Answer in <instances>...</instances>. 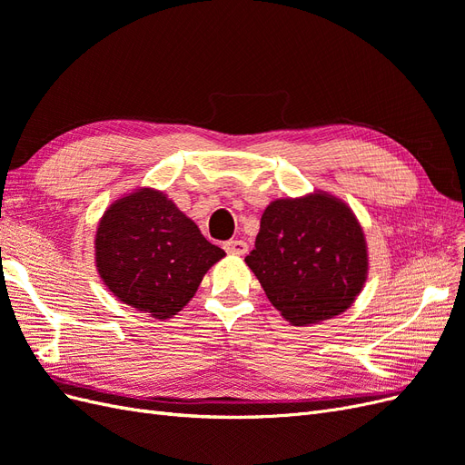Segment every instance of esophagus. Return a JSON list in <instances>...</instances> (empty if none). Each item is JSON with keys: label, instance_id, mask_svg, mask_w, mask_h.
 Masks as SVG:
<instances>
[{"label": "esophagus", "instance_id": "obj_1", "mask_svg": "<svg viewBox=\"0 0 465 465\" xmlns=\"http://www.w3.org/2000/svg\"><path fill=\"white\" fill-rule=\"evenodd\" d=\"M223 248L229 252V254H238V256H244L248 252V244L244 241H227L223 244Z\"/></svg>", "mask_w": 465, "mask_h": 465}]
</instances>
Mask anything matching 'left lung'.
Here are the masks:
<instances>
[{
	"label": "left lung",
	"mask_w": 465,
	"mask_h": 465,
	"mask_svg": "<svg viewBox=\"0 0 465 465\" xmlns=\"http://www.w3.org/2000/svg\"><path fill=\"white\" fill-rule=\"evenodd\" d=\"M246 263L294 326L341 314L361 292L369 267L355 215L326 193L267 205Z\"/></svg>",
	"instance_id": "8db88e82"
}]
</instances>
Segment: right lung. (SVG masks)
Wrapping results in <instances>:
<instances>
[{"label": "right lung", "mask_w": 465, "mask_h": 465, "mask_svg": "<svg viewBox=\"0 0 465 465\" xmlns=\"http://www.w3.org/2000/svg\"><path fill=\"white\" fill-rule=\"evenodd\" d=\"M223 256L163 192L149 188L110 205L96 231V267L106 287L161 320L188 304Z\"/></svg>", "instance_id": "right-lung-1"}]
</instances>
